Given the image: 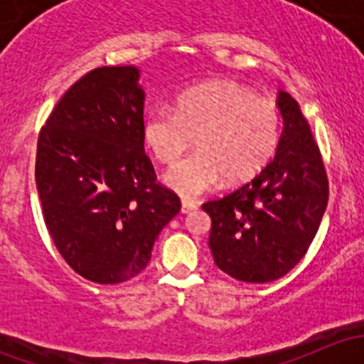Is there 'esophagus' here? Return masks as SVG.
<instances>
[{"label": "esophagus", "mask_w": 364, "mask_h": 364, "mask_svg": "<svg viewBox=\"0 0 364 364\" xmlns=\"http://www.w3.org/2000/svg\"><path fill=\"white\" fill-rule=\"evenodd\" d=\"M193 209H197V203L196 200H188V199H183L181 200V213H190L193 211Z\"/></svg>", "instance_id": "esophagus-1"}]
</instances>
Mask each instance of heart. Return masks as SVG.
<instances>
[{"label":"heart","instance_id":"obj_1","mask_svg":"<svg viewBox=\"0 0 364 364\" xmlns=\"http://www.w3.org/2000/svg\"><path fill=\"white\" fill-rule=\"evenodd\" d=\"M282 135L277 104L234 82H208L178 97L176 109L156 105L142 121V139L164 165H176L165 183L185 197L218 185H236L259 174L274 156Z\"/></svg>","mask_w":364,"mask_h":364}]
</instances>
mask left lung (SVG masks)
Segmentation results:
<instances>
[{"label":"left lung","instance_id":"obj_1","mask_svg":"<svg viewBox=\"0 0 364 364\" xmlns=\"http://www.w3.org/2000/svg\"><path fill=\"white\" fill-rule=\"evenodd\" d=\"M284 130L274 159L252 181L203 209L215 264L236 280L266 284L304 257L328 205L324 161L299 104L278 93Z\"/></svg>","mask_w":364,"mask_h":364}]
</instances>
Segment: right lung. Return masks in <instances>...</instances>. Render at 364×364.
Returning <instances> with one entry per match:
<instances>
[{
	"label": "right lung",
	"instance_id": "right-lung-1",
	"mask_svg": "<svg viewBox=\"0 0 364 364\" xmlns=\"http://www.w3.org/2000/svg\"><path fill=\"white\" fill-rule=\"evenodd\" d=\"M137 67H100L61 97L38 135L35 179L47 230L95 284L137 277L181 209L144 153Z\"/></svg>",
	"mask_w": 364,
	"mask_h": 364
}]
</instances>
